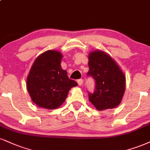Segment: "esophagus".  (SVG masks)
<instances>
[{
    "mask_svg": "<svg viewBox=\"0 0 150 150\" xmlns=\"http://www.w3.org/2000/svg\"><path fill=\"white\" fill-rule=\"evenodd\" d=\"M77 83H78L79 86H82L83 84V80L82 79H80V80H77Z\"/></svg>",
    "mask_w": 150,
    "mask_h": 150,
    "instance_id": "1",
    "label": "esophagus"
}]
</instances>
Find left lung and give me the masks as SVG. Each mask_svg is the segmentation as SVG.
Returning <instances> with one entry per match:
<instances>
[{
	"instance_id": "left-lung-1",
	"label": "left lung",
	"mask_w": 150,
	"mask_h": 150,
	"mask_svg": "<svg viewBox=\"0 0 150 150\" xmlns=\"http://www.w3.org/2000/svg\"><path fill=\"white\" fill-rule=\"evenodd\" d=\"M87 75L96 81V89L89 93V101L98 110L112 109L122 102L126 89V76L108 54L95 50L89 54Z\"/></svg>"
}]
</instances>
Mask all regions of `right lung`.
I'll return each instance as SVG.
<instances>
[{"instance_id": "right-lung-1", "label": "right lung", "mask_w": 150, "mask_h": 150, "mask_svg": "<svg viewBox=\"0 0 150 150\" xmlns=\"http://www.w3.org/2000/svg\"><path fill=\"white\" fill-rule=\"evenodd\" d=\"M62 58L59 51L47 50L36 58L30 68L26 78L27 90L40 108L54 110L60 107L70 89L77 85L61 68Z\"/></svg>"}]
</instances>
